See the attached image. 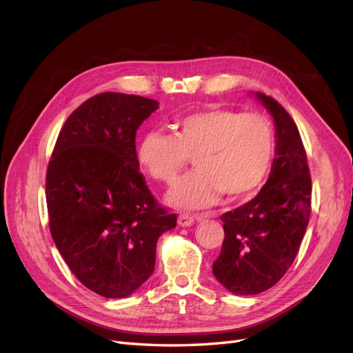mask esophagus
Segmentation results:
<instances>
[{"mask_svg":"<svg viewBox=\"0 0 353 353\" xmlns=\"http://www.w3.org/2000/svg\"><path fill=\"white\" fill-rule=\"evenodd\" d=\"M196 218L193 215H187V213H181L178 216V223L181 227H190L191 223H194Z\"/></svg>","mask_w":353,"mask_h":353,"instance_id":"34e87169","label":"esophagus"}]
</instances>
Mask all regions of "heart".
I'll list each match as a JSON object with an SVG mask.
<instances>
[{"label":"heart","mask_w":353,"mask_h":353,"mask_svg":"<svg viewBox=\"0 0 353 353\" xmlns=\"http://www.w3.org/2000/svg\"><path fill=\"white\" fill-rule=\"evenodd\" d=\"M271 123L259 113L208 108L174 123V135L152 131L137 147L138 165L156 181L174 184L193 157L197 172L170 191L176 208L200 209L227 199L252 196L270 174Z\"/></svg>","instance_id":"b5f03b06"}]
</instances>
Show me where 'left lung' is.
<instances>
[{"mask_svg": "<svg viewBox=\"0 0 353 353\" xmlns=\"http://www.w3.org/2000/svg\"><path fill=\"white\" fill-rule=\"evenodd\" d=\"M275 123V159L259 194L221 216L225 239L212 271L236 294H258L279 283L301 248L311 215L312 183L301 134L270 95L256 92Z\"/></svg>", "mask_w": 353, "mask_h": 353, "instance_id": "left-lung-1", "label": "left lung"}]
</instances>
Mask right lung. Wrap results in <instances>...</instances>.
Segmentation results:
<instances>
[{"label":"right lung","instance_id":"add662e5","mask_svg":"<svg viewBox=\"0 0 353 353\" xmlns=\"http://www.w3.org/2000/svg\"><path fill=\"white\" fill-rule=\"evenodd\" d=\"M157 108L140 95H94L68 117L48 163L52 240L74 276L109 299L148 280L159 237L176 225L137 160V130Z\"/></svg>","mask_w":353,"mask_h":353}]
</instances>
